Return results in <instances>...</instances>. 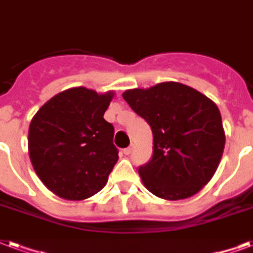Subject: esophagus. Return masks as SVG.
<instances>
[{
	"label": "esophagus",
	"mask_w": 253,
	"mask_h": 253,
	"mask_svg": "<svg viewBox=\"0 0 253 253\" xmlns=\"http://www.w3.org/2000/svg\"><path fill=\"white\" fill-rule=\"evenodd\" d=\"M132 150H134V144H131L130 147H127L123 150V152H125V155H130L131 152H132Z\"/></svg>",
	"instance_id": "obj_1"
}]
</instances>
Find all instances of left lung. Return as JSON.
<instances>
[{
  "label": "left lung",
  "instance_id": "1",
  "mask_svg": "<svg viewBox=\"0 0 253 253\" xmlns=\"http://www.w3.org/2000/svg\"><path fill=\"white\" fill-rule=\"evenodd\" d=\"M152 130V158L139 167L144 187L166 200L198 194L216 172L225 134L220 111L195 88L162 82L122 94Z\"/></svg>",
  "mask_w": 253,
  "mask_h": 253
}]
</instances>
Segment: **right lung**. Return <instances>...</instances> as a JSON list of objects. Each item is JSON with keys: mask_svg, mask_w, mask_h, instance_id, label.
Here are the masks:
<instances>
[{"mask_svg": "<svg viewBox=\"0 0 253 253\" xmlns=\"http://www.w3.org/2000/svg\"><path fill=\"white\" fill-rule=\"evenodd\" d=\"M115 92L67 88L46 102L29 126L33 169L53 194L84 200L106 186L118 162L114 126L103 115Z\"/></svg>", "mask_w": 253, "mask_h": 253, "instance_id": "right-lung-1", "label": "right lung"}]
</instances>
